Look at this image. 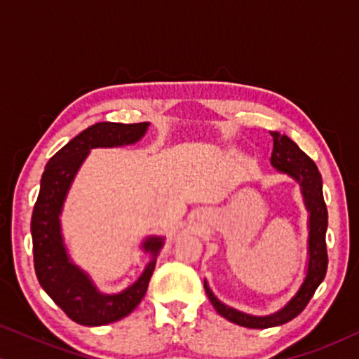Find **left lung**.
Listing matches in <instances>:
<instances>
[{
    "mask_svg": "<svg viewBox=\"0 0 359 359\" xmlns=\"http://www.w3.org/2000/svg\"><path fill=\"white\" fill-rule=\"evenodd\" d=\"M271 137H273V151H271L270 158L271 165L297 180L302 187L307 211L311 212V217H309V269L307 277L304 280L297 295L282 311L265 317L243 314L240 311L224 306L214 297L208 283L204 282L205 294H208L217 314L226 317L234 324L250 329L275 327V325H282L297 317L307 307L309 300L312 299L317 287L325 277V271H327V248H325L327 208H325L323 196V177H320L319 168L312 162L311 156L304 154L297 143L292 142L285 135L277 133V131H271Z\"/></svg>",
    "mask_w": 359,
    "mask_h": 359,
    "instance_id": "obj_1",
    "label": "left lung"
}]
</instances>
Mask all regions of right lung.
Masks as SVG:
<instances>
[{
    "label": "right lung",
    "instance_id": "add662e5",
    "mask_svg": "<svg viewBox=\"0 0 359 359\" xmlns=\"http://www.w3.org/2000/svg\"><path fill=\"white\" fill-rule=\"evenodd\" d=\"M147 128L148 123H96L62 147L45 165L32 214L35 273L53 302L77 324L104 325L123 319L135 311L147 294L156 255L163 245L162 238H148L145 241L143 246L154 258L133 285L121 294L102 295L90 283L88 275L69 262L59 224L65 194L90 148L130 145L145 135Z\"/></svg>",
    "mask_w": 359,
    "mask_h": 359
}]
</instances>
